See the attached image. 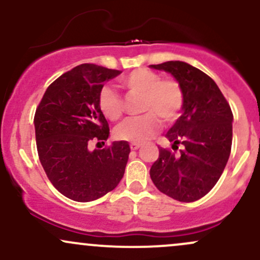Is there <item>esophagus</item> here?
Instances as JSON below:
<instances>
[{
    "label": "esophagus",
    "mask_w": 260,
    "mask_h": 260,
    "mask_svg": "<svg viewBox=\"0 0 260 260\" xmlns=\"http://www.w3.org/2000/svg\"><path fill=\"white\" fill-rule=\"evenodd\" d=\"M129 147L132 150H138V149L142 147V144H139V143H131Z\"/></svg>",
    "instance_id": "34e87169"
}]
</instances>
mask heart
I'll return each mask as SVG.
<instances>
[{"instance_id": "heart-1", "label": "heart", "mask_w": 260, "mask_h": 260, "mask_svg": "<svg viewBox=\"0 0 260 260\" xmlns=\"http://www.w3.org/2000/svg\"><path fill=\"white\" fill-rule=\"evenodd\" d=\"M128 90L143 94L144 112L139 117L127 118L116 128V137L128 142H145L166 122H174L183 106V91L175 79H161L153 71L139 68L121 79ZM99 107L106 118L117 121L123 112L121 95L111 85H104L99 92Z\"/></svg>"}]
</instances>
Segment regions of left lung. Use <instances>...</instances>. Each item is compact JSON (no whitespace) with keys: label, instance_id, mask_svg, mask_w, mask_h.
Returning <instances> with one entry per match:
<instances>
[{"label":"left lung","instance_id":"left-lung-1","mask_svg":"<svg viewBox=\"0 0 260 260\" xmlns=\"http://www.w3.org/2000/svg\"><path fill=\"white\" fill-rule=\"evenodd\" d=\"M171 74L183 91L181 117L165 137L172 149L183 145L180 155L159 148V159L150 169L160 192L189 203L204 197L219 181L232 144L231 107L208 74L182 61L150 64Z\"/></svg>","mask_w":260,"mask_h":260}]
</instances>
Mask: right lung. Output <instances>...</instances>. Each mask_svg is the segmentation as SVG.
<instances>
[{
	"label": "right lung",
	"instance_id": "obj_1",
	"mask_svg": "<svg viewBox=\"0 0 260 260\" xmlns=\"http://www.w3.org/2000/svg\"><path fill=\"white\" fill-rule=\"evenodd\" d=\"M121 71L84 63L49 85L34 117L39 159L53 187L76 202H90L117 187L124 174L131 148L113 142L90 150L110 136L99 107V92Z\"/></svg>",
	"mask_w": 260,
	"mask_h": 260
}]
</instances>
